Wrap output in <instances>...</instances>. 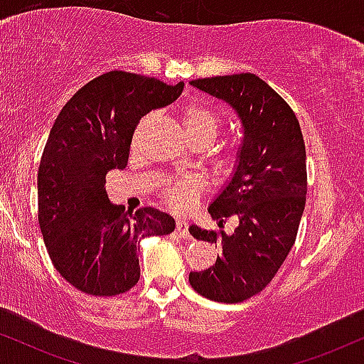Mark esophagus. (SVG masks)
Segmentation results:
<instances>
[{
  "instance_id": "esophagus-1",
  "label": "esophagus",
  "mask_w": 364,
  "mask_h": 364,
  "mask_svg": "<svg viewBox=\"0 0 364 364\" xmlns=\"http://www.w3.org/2000/svg\"><path fill=\"white\" fill-rule=\"evenodd\" d=\"M176 232L183 240H190V232H188V223L186 220H178L176 223Z\"/></svg>"
}]
</instances>
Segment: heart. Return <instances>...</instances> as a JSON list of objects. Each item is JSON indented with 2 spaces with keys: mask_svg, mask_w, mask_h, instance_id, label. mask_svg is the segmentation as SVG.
<instances>
[{
  "mask_svg": "<svg viewBox=\"0 0 364 364\" xmlns=\"http://www.w3.org/2000/svg\"><path fill=\"white\" fill-rule=\"evenodd\" d=\"M181 121L191 141L208 139L214 140L220 128L219 114L207 104L191 102L181 109ZM202 185L196 179L174 181L166 188V200L174 210L188 212L195 203Z\"/></svg>",
  "mask_w": 364,
  "mask_h": 364,
  "instance_id": "heart-1",
  "label": "heart"
}]
</instances>
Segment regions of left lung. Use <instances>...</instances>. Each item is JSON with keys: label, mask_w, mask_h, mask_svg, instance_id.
I'll return each instance as SVG.
<instances>
[{"label": "left lung", "mask_w": 364, "mask_h": 364, "mask_svg": "<svg viewBox=\"0 0 364 364\" xmlns=\"http://www.w3.org/2000/svg\"><path fill=\"white\" fill-rule=\"evenodd\" d=\"M228 104L241 124L231 176L208 205L212 219L236 215L232 235L190 225L196 240L219 246L215 265L190 272V284L212 301L240 303L258 294L281 269L306 203V150L298 119L281 95L253 73L191 80Z\"/></svg>", "instance_id": "8db88e82"}]
</instances>
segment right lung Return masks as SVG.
<instances>
[{
	"mask_svg": "<svg viewBox=\"0 0 364 364\" xmlns=\"http://www.w3.org/2000/svg\"><path fill=\"white\" fill-rule=\"evenodd\" d=\"M176 85L128 72H109L83 85L49 132L39 173V225L53 265L78 291L116 296L139 282L140 241L174 231L166 212H127L106 195V174L127 168L141 116L169 106Z\"/></svg>",
	"mask_w": 364,
	"mask_h": 364,
	"instance_id": "right-lung-1",
	"label": "right lung"
}]
</instances>
